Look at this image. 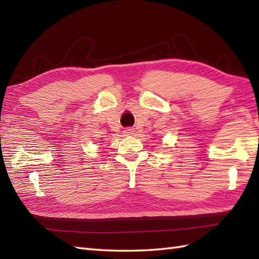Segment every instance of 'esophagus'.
I'll list each match as a JSON object with an SVG mask.
<instances>
[{
	"label": "esophagus",
	"instance_id": "esophagus-1",
	"mask_svg": "<svg viewBox=\"0 0 259 259\" xmlns=\"http://www.w3.org/2000/svg\"><path fill=\"white\" fill-rule=\"evenodd\" d=\"M123 133H124L125 135H134L135 130H134V128H126V129L123 130Z\"/></svg>",
	"mask_w": 259,
	"mask_h": 259
}]
</instances>
